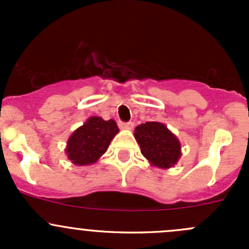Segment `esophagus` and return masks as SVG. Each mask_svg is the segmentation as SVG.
Masks as SVG:
<instances>
[{
	"label": "esophagus",
	"mask_w": 249,
	"mask_h": 249,
	"mask_svg": "<svg viewBox=\"0 0 249 249\" xmlns=\"http://www.w3.org/2000/svg\"><path fill=\"white\" fill-rule=\"evenodd\" d=\"M118 125H119L120 129H132L134 127V123L132 122H119Z\"/></svg>",
	"instance_id": "obj_1"
}]
</instances>
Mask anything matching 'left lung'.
<instances>
[{
	"label": "left lung",
	"mask_w": 249,
	"mask_h": 249,
	"mask_svg": "<svg viewBox=\"0 0 249 249\" xmlns=\"http://www.w3.org/2000/svg\"><path fill=\"white\" fill-rule=\"evenodd\" d=\"M135 139L141 153L157 167L169 169L180 157V144L177 137L158 122H147L135 129Z\"/></svg>",
	"instance_id": "obj_1"
}]
</instances>
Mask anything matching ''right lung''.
<instances>
[{"label": "right lung", "instance_id": "1", "mask_svg": "<svg viewBox=\"0 0 249 249\" xmlns=\"http://www.w3.org/2000/svg\"><path fill=\"white\" fill-rule=\"evenodd\" d=\"M118 131L119 129L113 119L89 118L69 139L66 148L69 159L79 166L94 164L106 152Z\"/></svg>", "mask_w": 249, "mask_h": 249}]
</instances>
